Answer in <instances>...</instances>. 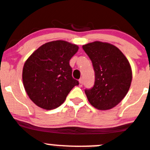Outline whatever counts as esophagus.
I'll list each match as a JSON object with an SVG mask.
<instances>
[{
    "mask_svg": "<svg viewBox=\"0 0 150 150\" xmlns=\"http://www.w3.org/2000/svg\"><path fill=\"white\" fill-rule=\"evenodd\" d=\"M79 86H80V87H82V86H83V79H82V78H81L80 80H79Z\"/></svg>",
    "mask_w": 150,
    "mask_h": 150,
    "instance_id": "1",
    "label": "esophagus"
}]
</instances>
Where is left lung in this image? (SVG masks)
Here are the masks:
<instances>
[{
    "label": "left lung",
    "instance_id": "left-lung-1",
    "mask_svg": "<svg viewBox=\"0 0 150 150\" xmlns=\"http://www.w3.org/2000/svg\"><path fill=\"white\" fill-rule=\"evenodd\" d=\"M82 48L95 72L93 87L84 90L89 102L98 110L115 107L127 94L132 82L127 58L118 48L107 42H93Z\"/></svg>",
    "mask_w": 150,
    "mask_h": 150
}]
</instances>
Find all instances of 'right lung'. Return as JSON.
Returning <instances> with one entry per match:
<instances>
[{"mask_svg": "<svg viewBox=\"0 0 150 150\" xmlns=\"http://www.w3.org/2000/svg\"><path fill=\"white\" fill-rule=\"evenodd\" d=\"M78 50L76 45L57 40L42 45L28 57L23 68V84L37 106L46 110L58 108L79 84L69 65Z\"/></svg>", "mask_w": 150, "mask_h": 150, "instance_id": "right-lung-1", "label": "right lung"}]
</instances>
